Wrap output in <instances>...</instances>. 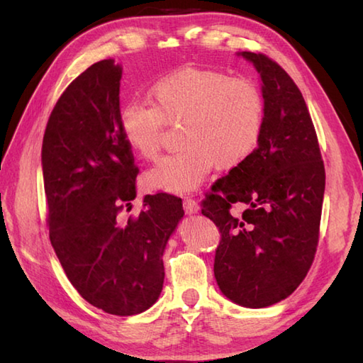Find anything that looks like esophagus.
<instances>
[{
  "mask_svg": "<svg viewBox=\"0 0 363 363\" xmlns=\"http://www.w3.org/2000/svg\"><path fill=\"white\" fill-rule=\"evenodd\" d=\"M184 211H186L187 215H194V213H198L199 206H198L195 199L186 198V199H184Z\"/></svg>",
  "mask_w": 363,
  "mask_h": 363,
  "instance_id": "obj_1",
  "label": "esophagus"
}]
</instances>
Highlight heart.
I'll list each match as a JSON object with an SVG mask.
<instances>
[{
	"mask_svg": "<svg viewBox=\"0 0 363 363\" xmlns=\"http://www.w3.org/2000/svg\"><path fill=\"white\" fill-rule=\"evenodd\" d=\"M146 103L120 112V130L143 160H156L164 123L182 120L177 152L146 173L151 189L186 194L201 186L213 165L230 169L257 148L265 126V99L256 84L203 68H181L148 90Z\"/></svg>",
	"mask_w": 363,
	"mask_h": 363,
	"instance_id": "heart-1",
	"label": "heart"
}]
</instances>
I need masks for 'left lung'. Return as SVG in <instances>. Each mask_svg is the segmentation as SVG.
<instances>
[{"label":"left lung","instance_id":"left-lung-1","mask_svg":"<svg viewBox=\"0 0 363 363\" xmlns=\"http://www.w3.org/2000/svg\"><path fill=\"white\" fill-rule=\"evenodd\" d=\"M260 74L265 126L257 148L212 186L203 215L221 233L213 274L233 303L260 309L290 296L318 245L325 165L296 84L264 54L237 52ZM245 206L240 216L230 211Z\"/></svg>","mask_w":363,"mask_h":363}]
</instances>
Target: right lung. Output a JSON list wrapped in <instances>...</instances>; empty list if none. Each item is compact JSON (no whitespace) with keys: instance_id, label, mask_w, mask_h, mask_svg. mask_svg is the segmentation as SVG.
Masks as SVG:
<instances>
[{"instance_id":"right-lung-1","label":"right lung","mask_w":363,"mask_h":363,"mask_svg":"<svg viewBox=\"0 0 363 363\" xmlns=\"http://www.w3.org/2000/svg\"><path fill=\"white\" fill-rule=\"evenodd\" d=\"M123 68L104 59L81 73L57 99L45 129L42 169L50 238L68 281L111 315L129 317L156 303L164 285V252L184 217L182 199H135L133 151L120 130Z\"/></svg>"}]
</instances>
